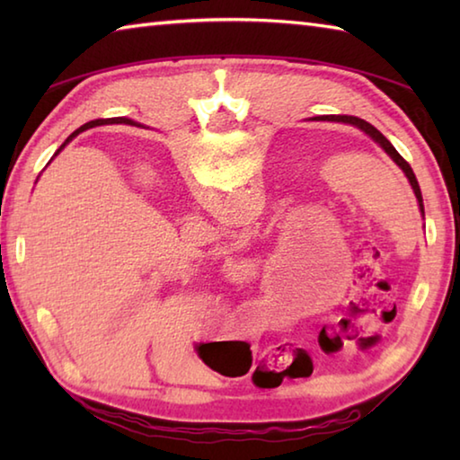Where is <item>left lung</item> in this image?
Returning <instances> with one entry per match:
<instances>
[{
  "mask_svg": "<svg viewBox=\"0 0 460 460\" xmlns=\"http://www.w3.org/2000/svg\"><path fill=\"white\" fill-rule=\"evenodd\" d=\"M316 119H324V121H339V123H351V126H355V128H359L361 131H365V134H367L373 142L376 144H379L381 147H384L385 150V154L389 155V158H392L395 164H398L402 170H403V174H406V178L410 181V184H411V189H414V194H416V199H418V205H420V213L424 215V202H422V192H420V186H418V181H416V176H414V170L410 168V164L406 160L402 158V155L398 154V150H395V147L389 144V139L381 134L379 129H376L371 126V123H367L365 119H359V118H355V115H323V118H316Z\"/></svg>",
  "mask_w": 460,
  "mask_h": 460,
  "instance_id": "obj_1",
  "label": "left lung"
}]
</instances>
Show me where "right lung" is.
Here are the masks:
<instances>
[{
  "label": "right lung",
  "mask_w": 460,
  "mask_h": 460,
  "mask_svg": "<svg viewBox=\"0 0 460 460\" xmlns=\"http://www.w3.org/2000/svg\"><path fill=\"white\" fill-rule=\"evenodd\" d=\"M109 121H111V123H121V121H128V123H136V121H131V119H123V118H118V119H109ZM109 121H105V119H97V121H89V123H84V126H83V128H79V129H76L73 136H68V139H66V142L60 146V150H62V147H65V146H66L68 142H71V139H73L75 136H79V134H81V131H84V129H87V128H95V126H101V123H109ZM60 150H58V152H60ZM58 152H57V154H58Z\"/></svg>",
  "instance_id": "obj_1"
}]
</instances>
